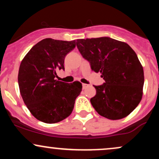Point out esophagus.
Instances as JSON below:
<instances>
[{"label":"esophagus","mask_w":159,"mask_h":159,"mask_svg":"<svg viewBox=\"0 0 159 159\" xmlns=\"http://www.w3.org/2000/svg\"><path fill=\"white\" fill-rule=\"evenodd\" d=\"M89 84H82V88L86 89L87 87H88Z\"/></svg>","instance_id":"obj_1"}]
</instances>
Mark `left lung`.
<instances>
[{
    "mask_svg": "<svg viewBox=\"0 0 159 159\" xmlns=\"http://www.w3.org/2000/svg\"><path fill=\"white\" fill-rule=\"evenodd\" d=\"M76 45L91 69L101 72L105 80L94 86L96 94L90 98L93 108L107 119L125 117L143 95V69L136 53L126 43L108 36L77 39Z\"/></svg>",
    "mask_w": 159,
    "mask_h": 159,
    "instance_id": "1",
    "label": "left lung"
}]
</instances>
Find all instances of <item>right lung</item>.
<instances>
[{"label":"right lung","mask_w":159,"mask_h":159,"mask_svg":"<svg viewBox=\"0 0 159 159\" xmlns=\"http://www.w3.org/2000/svg\"><path fill=\"white\" fill-rule=\"evenodd\" d=\"M75 47V40L46 38L33 46L19 67L18 82L24 102L34 117L55 123L68 117L81 93L79 81L68 84L55 80L64 69L65 57Z\"/></svg>","instance_id":"obj_1"}]
</instances>
